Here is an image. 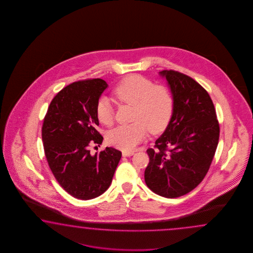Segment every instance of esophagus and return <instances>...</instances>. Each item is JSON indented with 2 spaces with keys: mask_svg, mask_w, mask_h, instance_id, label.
Segmentation results:
<instances>
[{
  "mask_svg": "<svg viewBox=\"0 0 253 253\" xmlns=\"http://www.w3.org/2000/svg\"><path fill=\"white\" fill-rule=\"evenodd\" d=\"M134 155V151H122V156H131Z\"/></svg>",
  "mask_w": 253,
  "mask_h": 253,
  "instance_id": "34e87169",
  "label": "esophagus"
}]
</instances>
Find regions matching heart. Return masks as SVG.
I'll return each mask as SVG.
<instances>
[{
  "label": "heart",
  "instance_id": "heart-1",
  "mask_svg": "<svg viewBox=\"0 0 253 253\" xmlns=\"http://www.w3.org/2000/svg\"><path fill=\"white\" fill-rule=\"evenodd\" d=\"M115 97L121 103L134 106L130 124L119 125L107 134L108 144L119 149L131 151L146 138L148 132L156 134L165 130L174 111V97L167 85H156L144 76L126 77L115 87ZM97 117L106 126L113 124V106L107 97L97 104Z\"/></svg>",
  "mask_w": 253,
  "mask_h": 253
}]
</instances>
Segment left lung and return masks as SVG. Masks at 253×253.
I'll list each match as a JSON object with an SVG mask.
<instances>
[{"label": "left lung", "instance_id": "1", "mask_svg": "<svg viewBox=\"0 0 253 253\" xmlns=\"http://www.w3.org/2000/svg\"><path fill=\"white\" fill-rule=\"evenodd\" d=\"M174 97V111L164 134L148 148L147 187L167 198L188 194L210 168L219 142L220 126L208 92L191 77L163 70Z\"/></svg>", "mask_w": 253, "mask_h": 253}]
</instances>
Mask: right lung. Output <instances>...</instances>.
<instances>
[{
  "label": "right lung",
  "mask_w": 253,
  "mask_h": 253,
  "mask_svg": "<svg viewBox=\"0 0 253 253\" xmlns=\"http://www.w3.org/2000/svg\"><path fill=\"white\" fill-rule=\"evenodd\" d=\"M107 86L101 79L71 83L53 97L43 119L48 167L59 185L77 199H93L106 192L122 156L113 147L94 156L89 150L102 144L96 108Z\"/></svg>",
  "instance_id": "1"
}]
</instances>
